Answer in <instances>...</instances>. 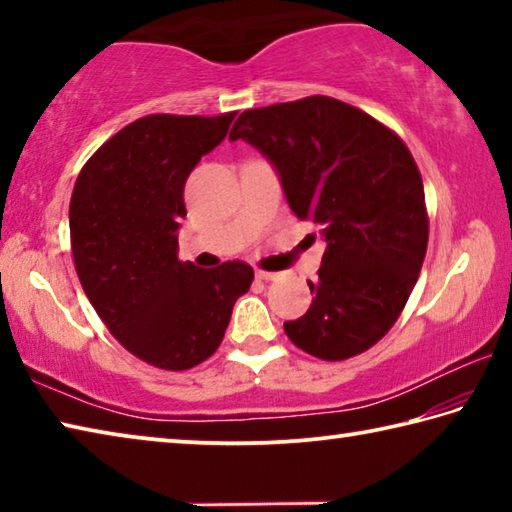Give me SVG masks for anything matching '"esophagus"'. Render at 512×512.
<instances>
[{
  "instance_id": "obj_1",
  "label": "esophagus",
  "mask_w": 512,
  "mask_h": 512,
  "mask_svg": "<svg viewBox=\"0 0 512 512\" xmlns=\"http://www.w3.org/2000/svg\"><path fill=\"white\" fill-rule=\"evenodd\" d=\"M255 275L259 277V280H266V282H268V280H277V277H280L277 273H268V271H257Z\"/></svg>"
}]
</instances>
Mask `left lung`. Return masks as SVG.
Here are the masks:
<instances>
[{
	"mask_svg": "<svg viewBox=\"0 0 512 512\" xmlns=\"http://www.w3.org/2000/svg\"><path fill=\"white\" fill-rule=\"evenodd\" d=\"M230 140L271 160L293 214L325 237L311 307L284 323L291 343L323 361L366 352L400 318L427 253L411 151L375 117L320 94L241 112Z\"/></svg>",
	"mask_w": 512,
	"mask_h": 512,
	"instance_id": "8db88e82",
	"label": "left lung"
}]
</instances>
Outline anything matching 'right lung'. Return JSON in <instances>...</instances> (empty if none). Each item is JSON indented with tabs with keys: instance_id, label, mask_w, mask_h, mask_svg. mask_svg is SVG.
<instances>
[{
	"instance_id": "right-lung-1",
	"label": "right lung",
	"mask_w": 512,
	"mask_h": 512,
	"mask_svg": "<svg viewBox=\"0 0 512 512\" xmlns=\"http://www.w3.org/2000/svg\"><path fill=\"white\" fill-rule=\"evenodd\" d=\"M235 115L142 117L76 178L69 237L81 287L110 334L155 368L189 370L212 357L255 277L246 262L198 268L178 259L185 183Z\"/></svg>"
}]
</instances>
